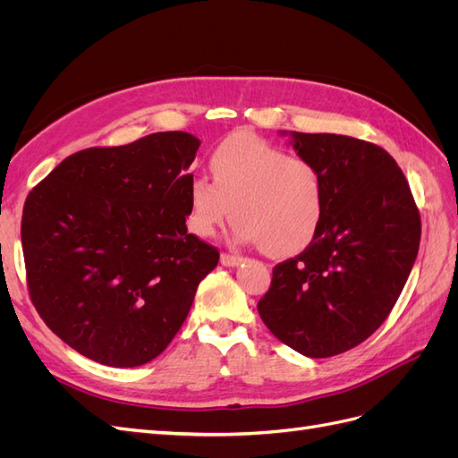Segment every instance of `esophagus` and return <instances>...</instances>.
<instances>
[{
  "instance_id": "obj_1",
  "label": "esophagus",
  "mask_w": 458,
  "mask_h": 458,
  "mask_svg": "<svg viewBox=\"0 0 458 458\" xmlns=\"http://www.w3.org/2000/svg\"><path fill=\"white\" fill-rule=\"evenodd\" d=\"M241 261H242V258H241V256H234V254H221V263H224L225 267H237Z\"/></svg>"
}]
</instances>
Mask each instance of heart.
Masks as SVG:
<instances>
[{
    "instance_id": "obj_1",
    "label": "heart",
    "mask_w": 458,
    "mask_h": 458,
    "mask_svg": "<svg viewBox=\"0 0 458 458\" xmlns=\"http://www.w3.org/2000/svg\"><path fill=\"white\" fill-rule=\"evenodd\" d=\"M214 182L189 183V225L199 237L234 219V239L259 244L269 258L296 256L313 242L325 217V182L310 158L256 135L239 133L212 152Z\"/></svg>"
}]
</instances>
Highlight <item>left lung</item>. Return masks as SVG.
Returning a JSON list of instances; mask_svg holds the SVG:
<instances>
[{
  "instance_id": "8db88e82",
  "label": "left lung",
  "mask_w": 458,
  "mask_h": 458,
  "mask_svg": "<svg viewBox=\"0 0 458 458\" xmlns=\"http://www.w3.org/2000/svg\"><path fill=\"white\" fill-rule=\"evenodd\" d=\"M290 137L321 170L325 217L306 250L273 267L258 311L283 344L321 359L355 348L390 315L419 254L420 216L403 172L378 145L336 133Z\"/></svg>"
}]
</instances>
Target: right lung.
Listing matches in <instances>:
<instances>
[{
    "mask_svg": "<svg viewBox=\"0 0 458 458\" xmlns=\"http://www.w3.org/2000/svg\"><path fill=\"white\" fill-rule=\"evenodd\" d=\"M200 141L158 131L64 158L24 202L32 303L78 353L108 367L158 357L219 261L187 233L189 165Z\"/></svg>",
    "mask_w": 458,
    "mask_h": 458,
    "instance_id": "add662e5",
    "label": "right lung"
}]
</instances>
